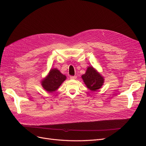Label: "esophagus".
<instances>
[{"label": "esophagus", "mask_w": 146, "mask_h": 146, "mask_svg": "<svg viewBox=\"0 0 146 146\" xmlns=\"http://www.w3.org/2000/svg\"><path fill=\"white\" fill-rule=\"evenodd\" d=\"M70 78L71 79H72V80H75L76 78H77V76H71L70 77Z\"/></svg>", "instance_id": "obj_1"}]
</instances>
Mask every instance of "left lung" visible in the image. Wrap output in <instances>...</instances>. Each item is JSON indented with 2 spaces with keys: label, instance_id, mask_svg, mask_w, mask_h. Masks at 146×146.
<instances>
[{
  "label": "left lung",
  "instance_id": "obj_1",
  "mask_svg": "<svg viewBox=\"0 0 146 146\" xmlns=\"http://www.w3.org/2000/svg\"><path fill=\"white\" fill-rule=\"evenodd\" d=\"M82 79L86 87L92 91H96L101 88L104 83V78L93 66H89Z\"/></svg>",
  "mask_w": 146,
  "mask_h": 146
}]
</instances>
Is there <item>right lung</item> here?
Segmentation results:
<instances>
[{"label": "right lung", "mask_w": 146, "mask_h": 146, "mask_svg": "<svg viewBox=\"0 0 146 146\" xmlns=\"http://www.w3.org/2000/svg\"><path fill=\"white\" fill-rule=\"evenodd\" d=\"M67 79L66 76L61 73L56 68H51L48 74L41 81L43 89L49 93L57 90L63 82Z\"/></svg>", "instance_id": "right-lung-1"}]
</instances>
